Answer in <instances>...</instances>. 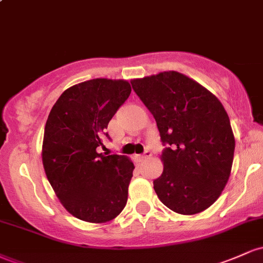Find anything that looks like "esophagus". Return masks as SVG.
<instances>
[{
  "label": "esophagus",
  "mask_w": 263,
  "mask_h": 263,
  "mask_svg": "<svg viewBox=\"0 0 263 263\" xmlns=\"http://www.w3.org/2000/svg\"><path fill=\"white\" fill-rule=\"evenodd\" d=\"M151 156H152V153H151V151H146V152H144L143 155H137V156H136V158H137L138 161H143V159L149 158Z\"/></svg>",
  "instance_id": "1"
}]
</instances>
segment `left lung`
I'll return each instance as SVG.
<instances>
[{
  "label": "left lung",
  "instance_id": "obj_1",
  "mask_svg": "<svg viewBox=\"0 0 263 263\" xmlns=\"http://www.w3.org/2000/svg\"><path fill=\"white\" fill-rule=\"evenodd\" d=\"M132 89L153 115L165 147L163 173L153 180L159 200L193 215L213 205L232 167L235 137L215 95L178 71L134 79Z\"/></svg>",
  "mask_w": 263,
  "mask_h": 263
}]
</instances>
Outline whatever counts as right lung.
Here are the masks:
<instances>
[{
	"label": "right lung",
	"mask_w": 263,
	"mask_h": 263,
	"mask_svg": "<svg viewBox=\"0 0 263 263\" xmlns=\"http://www.w3.org/2000/svg\"><path fill=\"white\" fill-rule=\"evenodd\" d=\"M129 93L126 80H87L66 89L48 116L42 147L45 174L63 206L83 221H110L127 203L134 163L96 148L110 138L108 122Z\"/></svg>",
	"instance_id": "add662e5"
}]
</instances>
